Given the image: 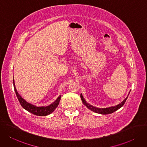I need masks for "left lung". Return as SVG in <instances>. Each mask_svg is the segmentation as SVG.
Returning <instances> with one entry per match:
<instances>
[{
	"label": "left lung",
	"mask_w": 147,
	"mask_h": 147,
	"mask_svg": "<svg viewBox=\"0 0 147 147\" xmlns=\"http://www.w3.org/2000/svg\"><path fill=\"white\" fill-rule=\"evenodd\" d=\"M80 96H81V98L82 102H83V104L85 105H86V107L88 109H89L92 111H94V112L97 113H99V114H102V115L110 114L111 113L115 112V111H116L117 110L119 109L121 107H122L123 106V105H124V104H125V101L127 100V99L128 98V96H127L122 102H121L118 105H116V106L110 107H109V108H105V109H98V108L93 107V106H92V105H91L89 104L88 103H87L86 101L84 100V99L83 95H82L81 94L80 95Z\"/></svg>",
	"instance_id": "8db88e82"
}]
</instances>
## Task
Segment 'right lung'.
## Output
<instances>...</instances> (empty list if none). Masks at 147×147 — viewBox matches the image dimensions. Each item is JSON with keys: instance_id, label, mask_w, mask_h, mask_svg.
Returning a JSON list of instances; mask_svg holds the SVG:
<instances>
[{"instance_id": "obj_1", "label": "right lung", "mask_w": 147, "mask_h": 147, "mask_svg": "<svg viewBox=\"0 0 147 147\" xmlns=\"http://www.w3.org/2000/svg\"><path fill=\"white\" fill-rule=\"evenodd\" d=\"M13 84H14V91L16 92V96L18 98V100L19 102L20 103L22 107L28 111L29 112H30L35 115H37V116H46L48 115L52 112H53L54 110L57 108L58 106V104L60 102V101L61 99V96H58V98L56 99V101L54 102L51 105H48V106L46 107H37L35 106V105L29 104L24 99H23L21 96L19 95V93L17 92L15 84H14V81L13 80Z\"/></svg>"}]
</instances>
